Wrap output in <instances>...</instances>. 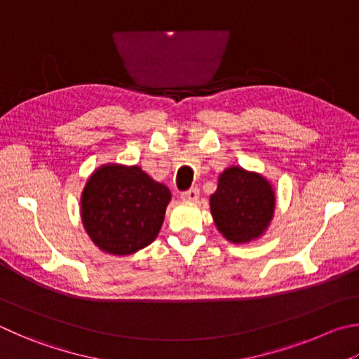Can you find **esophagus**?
<instances>
[{
	"mask_svg": "<svg viewBox=\"0 0 359 359\" xmlns=\"http://www.w3.org/2000/svg\"><path fill=\"white\" fill-rule=\"evenodd\" d=\"M180 198L187 202H196L199 199V190L198 188H190L180 194Z\"/></svg>",
	"mask_w": 359,
	"mask_h": 359,
	"instance_id": "1",
	"label": "esophagus"
}]
</instances>
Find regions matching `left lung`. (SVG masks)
Instances as JSON below:
<instances>
[{"mask_svg": "<svg viewBox=\"0 0 359 359\" xmlns=\"http://www.w3.org/2000/svg\"><path fill=\"white\" fill-rule=\"evenodd\" d=\"M275 205L270 182L240 166H231L219 174L217 191L210 196L215 224L232 243H246L262 236Z\"/></svg>", "mask_w": 359, "mask_h": 359, "instance_id": "obj_1", "label": "left lung"}]
</instances>
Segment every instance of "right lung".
<instances>
[{
    "label": "right lung",
    "mask_w": 359,
    "mask_h": 359,
    "mask_svg": "<svg viewBox=\"0 0 359 359\" xmlns=\"http://www.w3.org/2000/svg\"><path fill=\"white\" fill-rule=\"evenodd\" d=\"M171 191L140 166L103 165L81 194V221L102 251L127 256L157 238Z\"/></svg>",
    "instance_id": "right-lung-1"
}]
</instances>
